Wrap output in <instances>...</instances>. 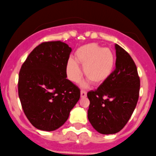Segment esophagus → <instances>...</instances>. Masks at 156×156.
<instances>
[{"label": "esophagus", "instance_id": "34e87169", "mask_svg": "<svg viewBox=\"0 0 156 156\" xmlns=\"http://www.w3.org/2000/svg\"><path fill=\"white\" fill-rule=\"evenodd\" d=\"M80 95H81V97L83 98V97H86L87 96V92L85 91V90H81L80 92Z\"/></svg>", "mask_w": 156, "mask_h": 156}]
</instances>
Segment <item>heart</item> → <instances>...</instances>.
Returning a JSON list of instances; mask_svg holds the SVG:
<instances>
[{
    "mask_svg": "<svg viewBox=\"0 0 156 156\" xmlns=\"http://www.w3.org/2000/svg\"><path fill=\"white\" fill-rule=\"evenodd\" d=\"M76 60L83 66V73L90 82L95 85L103 84L111 76L115 66L113 52L95 43L86 44L78 48L75 53ZM73 58L66 63V73L70 80L77 81L81 75L80 68Z\"/></svg>",
    "mask_w": 156,
    "mask_h": 156,
    "instance_id": "b5f03b06",
    "label": "heart"
}]
</instances>
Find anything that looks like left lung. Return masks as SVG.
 <instances>
[{"mask_svg":"<svg viewBox=\"0 0 156 156\" xmlns=\"http://www.w3.org/2000/svg\"><path fill=\"white\" fill-rule=\"evenodd\" d=\"M115 69L94 91H90L88 119L101 134H115L126 125L139 96L140 80L129 54L115 44Z\"/></svg>","mask_w":156,"mask_h":156,"instance_id":"left-lung-1","label":"left lung"}]
</instances>
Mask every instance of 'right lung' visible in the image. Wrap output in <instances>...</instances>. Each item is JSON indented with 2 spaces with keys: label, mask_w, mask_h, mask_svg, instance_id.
Here are the masks:
<instances>
[{
  "label": "right lung",
  "mask_w": 156,
  "mask_h": 156,
  "mask_svg": "<svg viewBox=\"0 0 156 156\" xmlns=\"http://www.w3.org/2000/svg\"><path fill=\"white\" fill-rule=\"evenodd\" d=\"M71 51L61 41L44 42L22 64L19 98L27 118L38 129L53 131L60 128L80 97V90L66 79Z\"/></svg>",
  "instance_id": "obj_1"
}]
</instances>
